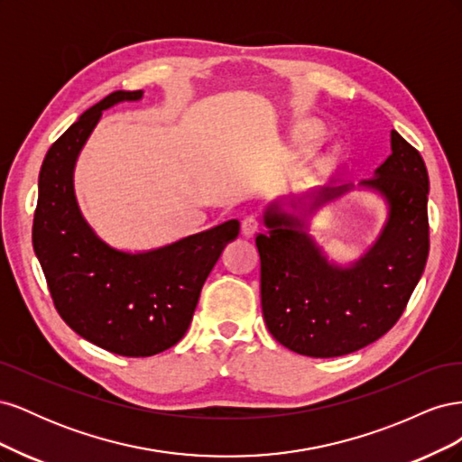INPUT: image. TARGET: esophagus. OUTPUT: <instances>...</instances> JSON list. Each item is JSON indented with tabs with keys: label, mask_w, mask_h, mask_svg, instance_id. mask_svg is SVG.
<instances>
[{
	"label": "esophagus",
	"mask_w": 462,
	"mask_h": 462,
	"mask_svg": "<svg viewBox=\"0 0 462 462\" xmlns=\"http://www.w3.org/2000/svg\"><path fill=\"white\" fill-rule=\"evenodd\" d=\"M260 231V221H258V217L256 216H248V217H245L243 219V223H241V233L245 235V236H254L256 233Z\"/></svg>",
	"instance_id": "1"
}]
</instances>
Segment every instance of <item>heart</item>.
Here are the masks:
<instances>
[{
    "label": "heart",
    "mask_w": 462,
    "mask_h": 462,
    "mask_svg": "<svg viewBox=\"0 0 462 462\" xmlns=\"http://www.w3.org/2000/svg\"><path fill=\"white\" fill-rule=\"evenodd\" d=\"M316 134H318V129L312 127V125H306V127L302 129V136H304V138H312V136H316Z\"/></svg>",
    "instance_id": "b5f03b06"
}]
</instances>
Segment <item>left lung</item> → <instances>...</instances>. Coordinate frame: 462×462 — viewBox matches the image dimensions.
Here are the masks:
<instances>
[{
    "label": "left lung",
    "mask_w": 462,
    "mask_h": 462,
    "mask_svg": "<svg viewBox=\"0 0 462 462\" xmlns=\"http://www.w3.org/2000/svg\"><path fill=\"white\" fill-rule=\"evenodd\" d=\"M358 187L380 194L387 219L366 253L346 265L326 256L309 221L355 185L314 189L263 209L265 235L256 236L262 314L275 341L292 353L343 356L380 339L426 268L430 180L418 150L391 131V156Z\"/></svg>",
    "instance_id": "obj_1"
}]
</instances>
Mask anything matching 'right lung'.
Here are the masks:
<instances>
[{"label":"right lung","mask_w":462,"mask_h":462,"mask_svg":"<svg viewBox=\"0 0 462 462\" xmlns=\"http://www.w3.org/2000/svg\"><path fill=\"white\" fill-rule=\"evenodd\" d=\"M143 90L106 96L48 150L38 177L32 245L51 299L80 337L121 356H152L183 339L206 277L239 235L229 219L171 245L127 253L102 241L75 194L80 150L106 109L138 102Z\"/></svg>","instance_id":"right-lung-1"}]
</instances>
